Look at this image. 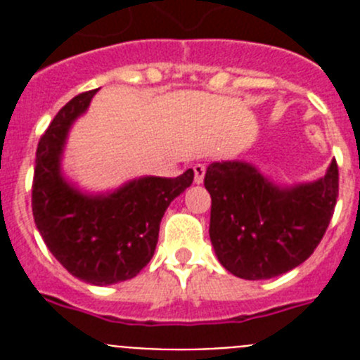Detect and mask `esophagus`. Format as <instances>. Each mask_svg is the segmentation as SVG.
<instances>
[{
	"mask_svg": "<svg viewBox=\"0 0 360 360\" xmlns=\"http://www.w3.org/2000/svg\"><path fill=\"white\" fill-rule=\"evenodd\" d=\"M195 182L196 184H202L203 182V176H205V165L203 164H196L195 167Z\"/></svg>",
	"mask_w": 360,
	"mask_h": 360,
	"instance_id": "34e87169",
	"label": "esophagus"
}]
</instances>
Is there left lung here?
<instances>
[{"label":"left lung","mask_w":360,"mask_h":360,"mask_svg":"<svg viewBox=\"0 0 360 360\" xmlns=\"http://www.w3.org/2000/svg\"><path fill=\"white\" fill-rule=\"evenodd\" d=\"M209 236L219 263L241 279H270L308 259L323 240L339 196L337 162L321 180L278 187L247 162H214Z\"/></svg>","instance_id":"1"}]
</instances>
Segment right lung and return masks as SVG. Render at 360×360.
<instances>
[{
    "label": "right lung",
    "instance_id": "add662e5",
    "mask_svg": "<svg viewBox=\"0 0 360 360\" xmlns=\"http://www.w3.org/2000/svg\"><path fill=\"white\" fill-rule=\"evenodd\" d=\"M97 90L73 97L43 133L36 151L32 212L37 231L70 274L90 285L135 278L155 254L165 209L193 184L187 169L176 178L144 176L110 195H82L61 174V155L73 120Z\"/></svg>",
    "mask_w": 360,
    "mask_h": 360
}]
</instances>
